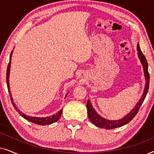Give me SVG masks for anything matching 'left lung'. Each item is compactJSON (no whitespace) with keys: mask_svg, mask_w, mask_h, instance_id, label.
Here are the masks:
<instances>
[{"mask_svg":"<svg viewBox=\"0 0 154 154\" xmlns=\"http://www.w3.org/2000/svg\"><path fill=\"white\" fill-rule=\"evenodd\" d=\"M137 51H138V57L140 59L141 62L143 66V69H144V76L146 79V85H145L144 91L143 93L142 98L140 99V102H139L134 108L128 113L127 116H125L123 119L121 120H118V121H109L104 119V118L101 117L100 115L97 114V113L94 111V109L92 108V106L90 103V100H88V102L86 106H87L88 109V118L90 120V121L92 122V123H93L96 126H97L99 128H104L106 130H110L113 129V128L121 127L125 124H127L132 121L133 119V118L137 115V113H138L139 109H140L141 105L142 104L143 102H144L145 97H146L147 92H148L149 87V73L148 71V63L145 58L144 54L142 53V52L141 51L140 45L137 44Z\"/></svg>","mask_w":154,"mask_h":154,"instance_id":"1","label":"left lung"}]
</instances>
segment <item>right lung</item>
<instances>
[{
    "instance_id": "add662e5",
    "label": "right lung",
    "mask_w": 154,
    "mask_h": 154,
    "mask_svg": "<svg viewBox=\"0 0 154 154\" xmlns=\"http://www.w3.org/2000/svg\"><path fill=\"white\" fill-rule=\"evenodd\" d=\"M12 52H13V50H12L11 54H10V62L9 64H8V68H7V73H6V81H7V86H8V92H9V94L10 97V100H11L12 104L13 105L14 108L15 109V110H17V111L20 113V114L22 116L23 118H24L25 119H26L27 121L32 122L33 123L38 124V125H50V124H52L54 123V122L57 121L59 119H60L61 115H62V110H60L57 113H56L55 115L53 116H50L49 117H45V118H37V117H31V116H28L25 115L24 113H23L21 112V111L19 110V109L17 108L15 104L13 102V100L12 98V94L10 93V87H9V75H10V64H11V57H12ZM68 94V93H67ZM66 94V95H67Z\"/></svg>"
}]
</instances>
